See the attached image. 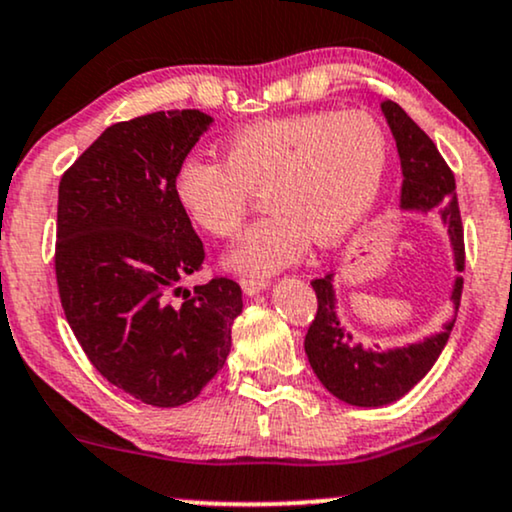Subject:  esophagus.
Wrapping results in <instances>:
<instances>
[{
    "label": "esophagus",
    "mask_w": 512,
    "mask_h": 512,
    "mask_svg": "<svg viewBox=\"0 0 512 512\" xmlns=\"http://www.w3.org/2000/svg\"><path fill=\"white\" fill-rule=\"evenodd\" d=\"M267 286H269L267 279H252V276H243V279H240V288H243L245 295H257Z\"/></svg>",
    "instance_id": "34e87169"
}]
</instances>
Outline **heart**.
<instances>
[{"label": "heart", "mask_w": 512, "mask_h": 512, "mask_svg": "<svg viewBox=\"0 0 512 512\" xmlns=\"http://www.w3.org/2000/svg\"><path fill=\"white\" fill-rule=\"evenodd\" d=\"M389 169V140L367 112L315 109L238 128L224 162L188 155L176 164L171 195L195 229L236 238L257 190L269 217L252 226L229 267L269 274L288 267L310 240L334 245L377 205Z\"/></svg>", "instance_id": "heart-1"}]
</instances>
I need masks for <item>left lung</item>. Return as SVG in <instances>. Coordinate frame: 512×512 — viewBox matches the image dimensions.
I'll use <instances>...</instances> for the list:
<instances>
[{"label": "left lung", "instance_id": "obj_1", "mask_svg": "<svg viewBox=\"0 0 512 512\" xmlns=\"http://www.w3.org/2000/svg\"><path fill=\"white\" fill-rule=\"evenodd\" d=\"M381 112L396 138L400 169H403L400 207L417 209V212L439 209L453 245L455 269L463 272V219H460L451 166L436 150L434 140L396 102H381ZM312 288L317 293V315L305 336L307 360L326 391L357 408H379V405H389L403 398L439 360L455 324V319H451L443 324L439 334L424 338L420 343L379 353V350L362 348L341 326V319L336 315L334 274L315 279ZM460 295H463V279L458 276L451 293L455 312H458Z\"/></svg>", "mask_w": 512, "mask_h": 512}]
</instances>
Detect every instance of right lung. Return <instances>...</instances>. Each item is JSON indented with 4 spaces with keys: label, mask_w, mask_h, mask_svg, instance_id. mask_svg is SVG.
I'll return each mask as SVG.
<instances>
[{
    "label": "right lung",
    "mask_w": 512,
    "mask_h": 512,
    "mask_svg": "<svg viewBox=\"0 0 512 512\" xmlns=\"http://www.w3.org/2000/svg\"><path fill=\"white\" fill-rule=\"evenodd\" d=\"M209 123L197 109L119 121L59 183L54 272L66 322L109 384L155 408L197 398L224 367L243 310L226 276L170 303L205 260L171 176Z\"/></svg>",
    "instance_id": "add662e5"
}]
</instances>
